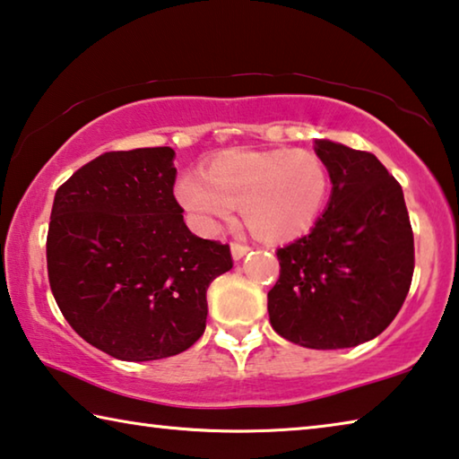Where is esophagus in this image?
I'll return each mask as SVG.
<instances>
[{
	"label": "esophagus",
	"instance_id": "1",
	"mask_svg": "<svg viewBox=\"0 0 459 459\" xmlns=\"http://www.w3.org/2000/svg\"><path fill=\"white\" fill-rule=\"evenodd\" d=\"M247 252H250V247H247V246L238 244V242L231 244V258H234V260H242Z\"/></svg>",
	"mask_w": 459,
	"mask_h": 459
}]
</instances>
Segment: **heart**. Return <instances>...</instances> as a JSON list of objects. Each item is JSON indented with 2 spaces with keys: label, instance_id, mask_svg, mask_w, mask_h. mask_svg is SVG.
Wrapping results in <instances>:
<instances>
[{
  "label": "heart",
  "instance_id": "heart-1",
  "mask_svg": "<svg viewBox=\"0 0 459 459\" xmlns=\"http://www.w3.org/2000/svg\"><path fill=\"white\" fill-rule=\"evenodd\" d=\"M332 191L325 160L311 150H234L201 177L178 178L175 197L201 234H215L242 209L252 234L270 244L292 242L319 220Z\"/></svg>",
  "mask_w": 459,
  "mask_h": 459
}]
</instances>
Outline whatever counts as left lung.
Wrapping results in <instances>:
<instances>
[{"label":"left lung","mask_w":459,"mask_h":459,"mask_svg":"<svg viewBox=\"0 0 459 459\" xmlns=\"http://www.w3.org/2000/svg\"><path fill=\"white\" fill-rule=\"evenodd\" d=\"M332 177L327 209L309 234L279 247L268 315L284 340L311 350L370 342L407 299L415 242L403 189L377 156L315 140Z\"/></svg>","instance_id":"1"}]
</instances>
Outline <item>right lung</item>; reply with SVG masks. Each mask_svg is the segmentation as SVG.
Segmentation results:
<instances>
[{"mask_svg": "<svg viewBox=\"0 0 459 459\" xmlns=\"http://www.w3.org/2000/svg\"><path fill=\"white\" fill-rule=\"evenodd\" d=\"M175 150L105 152L58 186L47 264L52 295L87 343L126 362L189 350L228 244L191 234L172 193Z\"/></svg>", "mask_w": 459, "mask_h": 459, "instance_id": "obj_1", "label": "right lung"}]
</instances>
